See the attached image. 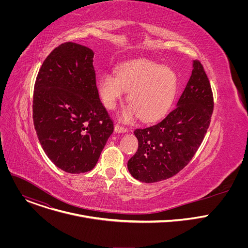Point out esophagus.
<instances>
[{
	"label": "esophagus",
	"instance_id": "obj_1",
	"mask_svg": "<svg viewBox=\"0 0 248 248\" xmlns=\"http://www.w3.org/2000/svg\"><path fill=\"white\" fill-rule=\"evenodd\" d=\"M115 131L116 132H125L126 131V128L124 127V126H121L120 124H115Z\"/></svg>",
	"mask_w": 248,
	"mask_h": 248
}]
</instances>
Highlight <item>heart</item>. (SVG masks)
Masks as SVG:
<instances>
[{
	"mask_svg": "<svg viewBox=\"0 0 248 248\" xmlns=\"http://www.w3.org/2000/svg\"><path fill=\"white\" fill-rule=\"evenodd\" d=\"M176 78L167 66L137 60L120 66L118 76L106 73L101 76L98 90L106 108L113 110L129 91L130 103L122 113V119L129 122L139 115L143 121H153L163 116L172 101Z\"/></svg>",
	"mask_w": 248,
	"mask_h": 248,
	"instance_id": "heart-1",
	"label": "heart"
}]
</instances>
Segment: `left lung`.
<instances>
[{
    "instance_id": "8db88e82",
    "label": "left lung",
    "mask_w": 248,
    "mask_h": 248,
    "mask_svg": "<svg viewBox=\"0 0 248 248\" xmlns=\"http://www.w3.org/2000/svg\"><path fill=\"white\" fill-rule=\"evenodd\" d=\"M214 100L203 65L193 61L191 77L176 107L154 124L134 130L138 149L128 160L134 179L151 184L167 180L192 159L204 139Z\"/></svg>"
}]
</instances>
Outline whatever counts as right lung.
<instances>
[{
	"label": "right lung",
	"instance_id": "right-lung-1",
	"mask_svg": "<svg viewBox=\"0 0 248 248\" xmlns=\"http://www.w3.org/2000/svg\"><path fill=\"white\" fill-rule=\"evenodd\" d=\"M91 49L73 42L55 48L39 69L33 123L48 158L69 173L91 170L114 123L96 86Z\"/></svg>",
	"mask_w": 248,
	"mask_h": 248
}]
</instances>
